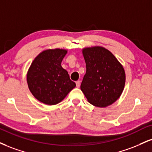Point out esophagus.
Masks as SVG:
<instances>
[{
	"mask_svg": "<svg viewBox=\"0 0 152 152\" xmlns=\"http://www.w3.org/2000/svg\"><path fill=\"white\" fill-rule=\"evenodd\" d=\"M76 87L79 88L80 84H81V81H77L76 82Z\"/></svg>",
	"mask_w": 152,
	"mask_h": 152,
	"instance_id": "obj_1",
	"label": "esophagus"
}]
</instances>
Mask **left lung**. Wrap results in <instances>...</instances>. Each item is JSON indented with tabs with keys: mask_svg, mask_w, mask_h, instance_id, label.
Here are the masks:
<instances>
[{
	"mask_svg": "<svg viewBox=\"0 0 152 152\" xmlns=\"http://www.w3.org/2000/svg\"><path fill=\"white\" fill-rule=\"evenodd\" d=\"M86 66L81 90L88 101L98 107L112 105L121 96L125 83L123 66L103 47L82 50Z\"/></svg>",
	"mask_w": 152,
	"mask_h": 152,
	"instance_id": "8db88e82",
	"label": "left lung"
}]
</instances>
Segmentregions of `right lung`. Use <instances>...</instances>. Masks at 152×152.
I'll list each match as a JSON object with an SVG mask.
<instances>
[{
	"instance_id": "right-lung-1",
	"label": "right lung",
	"mask_w": 152,
	"mask_h": 152,
	"mask_svg": "<svg viewBox=\"0 0 152 152\" xmlns=\"http://www.w3.org/2000/svg\"><path fill=\"white\" fill-rule=\"evenodd\" d=\"M67 50L47 49L36 56L27 74L30 92L42 103L54 105L64 99L76 83L61 64Z\"/></svg>"
}]
</instances>
